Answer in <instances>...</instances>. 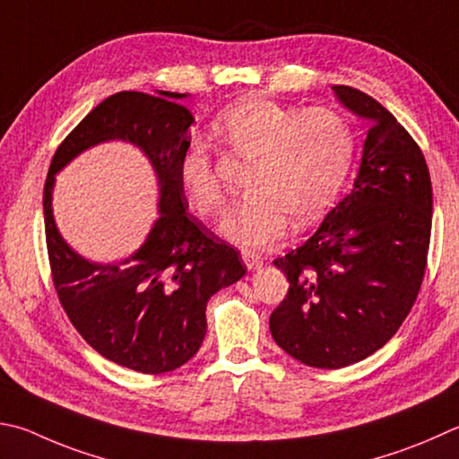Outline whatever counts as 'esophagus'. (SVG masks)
I'll return each mask as SVG.
<instances>
[{
    "instance_id": "esophagus-1",
    "label": "esophagus",
    "mask_w": 459,
    "mask_h": 459,
    "mask_svg": "<svg viewBox=\"0 0 459 459\" xmlns=\"http://www.w3.org/2000/svg\"><path fill=\"white\" fill-rule=\"evenodd\" d=\"M243 261H245L248 271L261 269V266H263V258L258 256L256 253H251V251H243Z\"/></svg>"
}]
</instances>
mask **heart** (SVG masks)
Segmentation results:
<instances>
[{"label": "heart", "mask_w": 459, "mask_h": 459, "mask_svg": "<svg viewBox=\"0 0 459 459\" xmlns=\"http://www.w3.org/2000/svg\"><path fill=\"white\" fill-rule=\"evenodd\" d=\"M212 134L240 158H253L247 172L248 195L230 208L221 235L256 248L277 240L289 219L305 227L335 201L355 156V132L331 108L282 106L274 100L247 98L222 110ZM180 185L203 216L222 211L227 195L216 174L211 146L193 138L178 162Z\"/></svg>", "instance_id": "heart-1"}]
</instances>
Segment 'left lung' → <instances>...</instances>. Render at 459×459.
<instances>
[{"label":"left lung","instance_id":"8db88e82","mask_svg":"<svg viewBox=\"0 0 459 459\" xmlns=\"http://www.w3.org/2000/svg\"><path fill=\"white\" fill-rule=\"evenodd\" d=\"M369 122L355 185L301 247L274 264L289 290L271 335L309 368L339 369L377 351L418 299L431 237V178L421 148L387 108L333 86Z\"/></svg>","mask_w":459,"mask_h":459}]
</instances>
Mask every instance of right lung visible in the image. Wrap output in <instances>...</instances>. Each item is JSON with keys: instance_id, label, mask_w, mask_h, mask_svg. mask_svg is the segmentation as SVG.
Here are the masks:
<instances>
[{"instance_id": "add662e5", "label": "right lung", "mask_w": 459, "mask_h": 459, "mask_svg": "<svg viewBox=\"0 0 459 459\" xmlns=\"http://www.w3.org/2000/svg\"><path fill=\"white\" fill-rule=\"evenodd\" d=\"M186 94L118 91L100 102L57 146L44 185V224L57 299L96 351L138 373L185 365L206 335V303L247 266L237 248L188 212L178 162L195 122ZM108 139L138 145L161 185V216L139 251L120 264H90L65 245L51 214L53 177L72 157Z\"/></svg>"}]
</instances>
